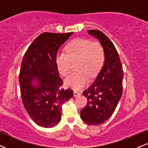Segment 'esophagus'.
Segmentation results:
<instances>
[{
    "mask_svg": "<svg viewBox=\"0 0 148 148\" xmlns=\"http://www.w3.org/2000/svg\"><path fill=\"white\" fill-rule=\"evenodd\" d=\"M80 94H81V93H80L79 92H77V91H74V97H79Z\"/></svg>",
    "mask_w": 148,
    "mask_h": 148,
    "instance_id": "34e87169",
    "label": "esophagus"
}]
</instances>
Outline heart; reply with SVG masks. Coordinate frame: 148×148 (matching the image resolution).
I'll list each match as a JSON object with an SVG mask.
<instances>
[{
    "instance_id": "obj_1",
    "label": "heart",
    "mask_w": 148,
    "mask_h": 148,
    "mask_svg": "<svg viewBox=\"0 0 148 148\" xmlns=\"http://www.w3.org/2000/svg\"><path fill=\"white\" fill-rule=\"evenodd\" d=\"M67 54L60 52L56 56V65L62 76H67L71 72V61L78 60L74 73L65 81L68 88L79 90L88 82V76L94 77L100 71L105 62L104 47L101 42L90 40L76 38L65 48Z\"/></svg>"
}]
</instances>
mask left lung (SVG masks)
<instances>
[{"label": "left lung", "instance_id": "1", "mask_svg": "<svg viewBox=\"0 0 148 148\" xmlns=\"http://www.w3.org/2000/svg\"><path fill=\"white\" fill-rule=\"evenodd\" d=\"M104 47L105 62L95 81L83 92L88 99L81 110L82 120L88 125L103 123L111 116L123 92V71L119 54L112 42L99 30H88Z\"/></svg>", "mask_w": 148, "mask_h": 148}]
</instances>
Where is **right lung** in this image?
<instances>
[{
  "instance_id": "obj_1",
  "label": "right lung",
  "mask_w": 148,
  "mask_h": 148,
  "mask_svg": "<svg viewBox=\"0 0 148 148\" xmlns=\"http://www.w3.org/2000/svg\"><path fill=\"white\" fill-rule=\"evenodd\" d=\"M73 32L40 34L27 49L19 74L25 109L37 125L49 128L61 119L62 106L73 97L63 85L56 65L57 51Z\"/></svg>"
}]
</instances>
